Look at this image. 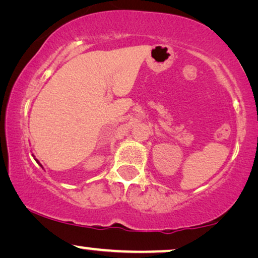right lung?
Wrapping results in <instances>:
<instances>
[{
  "mask_svg": "<svg viewBox=\"0 0 258 258\" xmlns=\"http://www.w3.org/2000/svg\"><path fill=\"white\" fill-rule=\"evenodd\" d=\"M36 162H37V163H38V161H37V160H36ZM38 164H40V163H38ZM40 165H41V164H40ZM41 167H42V165H41Z\"/></svg>",
  "mask_w": 258,
  "mask_h": 258,
  "instance_id": "1",
  "label": "right lung"
}]
</instances>
